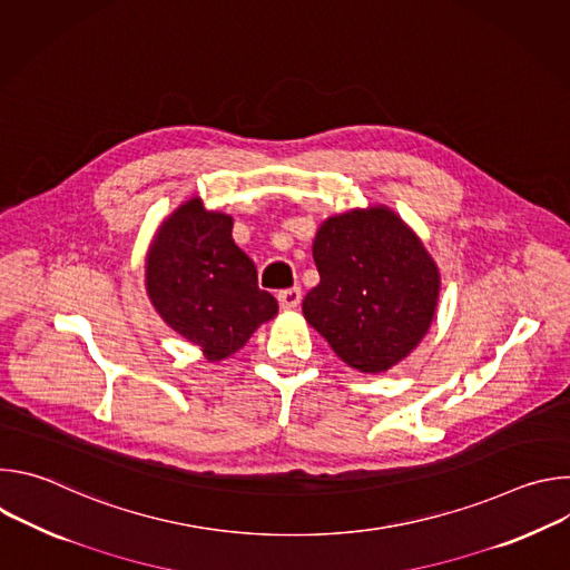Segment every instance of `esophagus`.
I'll list each match as a JSON object with an SVG mask.
<instances>
[{"instance_id":"esophagus-1","label":"esophagus","mask_w":570,"mask_h":570,"mask_svg":"<svg viewBox=\"0 0 570 570\" xmlns=\"http://www.w3.org/2000/svg\"><path fill=\"white\" fill-rule=\"evenodd\" d=\"M277 299H279V306L284 308V311H293V308H297V304H299V299H302V291L295 286V288H286V291H282L279 295H277Z\"/></svg>"}]
</instances>
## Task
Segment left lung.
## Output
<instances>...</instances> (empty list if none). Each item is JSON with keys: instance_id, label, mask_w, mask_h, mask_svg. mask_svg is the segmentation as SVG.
Wrapping results in <instances>:
<instances>
[{"instance_id": "obj_1", "label": "left lung", "mask_w": 570, "mask_h": 570, "mask_svg": "<svg viewBox=\"0 0 570 570\" xmlns=\"http://www.w3.org/2000/svg\"><path fill=\"white\" fill-rule=\"evenodd\" d=\"M320 284L302 302L311 327L363 374H381L429 334L440 268L417 232L385 205L324 218L313 238Z\"/></svg>"}]
</instances>
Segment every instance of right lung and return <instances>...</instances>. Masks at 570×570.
Segmentation results:
<instances>
[{"label": "right lung", "mask_w": 570, "mask_h": 570, "mask_svg": "<svg viewBox=\"0 0 570 570\" xmlns=\"http://www.w3.org/2000/svg\"><path fill=\"white\" fill-rule=\"evenodd\" d=\"M232 225L229 214L191 196L159 223L144 266L153 308L209 363L236 354L279 311L259 291L255 262L234 243Z\"/></svg>", "instance_id": "right-lung-1"}]
</instances>
